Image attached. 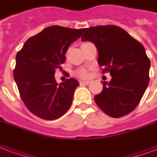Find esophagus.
Wrapping results in <instances>:
<instances>
[{
  "label": "esophagus",
  "instance_id": "esophagus-1",
  "mask_svg": "<svg viewBox=\"0 0 157 157\" xmlns=\"http://www.w3.org/2000/svg\"><path fill=\"white\" fill-rule=\"evenodd\" d=\"M90 82H91L90 81H81V82H80V84H81V85H84V84L86 85V84H89Z\"/></svg>",
  "mask_w": 157,
  "mask_h": 157
}]
</instances>
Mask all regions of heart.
<instances>
[{"mask_svg": "<svg viewBox=\"0 0 157 157\" xmlns=\"http://www.w3.org/2000/svg\"><path fill=\"white\" fill-rule=\"evenodd\" d=\"M75 75H77L78 77L82 79H86L87 77H89V71H87L86 69L82 68V69H79L77 71H75Z\"/></svg>", "mask_w": 157, "mask_h": 157, "instance_id": "b5f03b06", "label": "heart"}]
</instances>
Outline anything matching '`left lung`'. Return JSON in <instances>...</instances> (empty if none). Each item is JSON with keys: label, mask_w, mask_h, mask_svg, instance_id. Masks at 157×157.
I'll return each instance as SVG.
<instances>
[{"label": "left lung", "mask_w": 157, "mask_h": 157, "mask_svg": "<svg viewBox=\"0 0 157 157\" xmlns=\"http://www.w3.org/2000/svg\"><path fill=\"white\" fill-rule=\"evenodd\" d=\"M82 41L90 40L98 52V63L109 72L111 81L101 82L103 91L94 96L97 105L114 118L135 109L150 82L151 62L140 41L116 25H100L84 29Z\"/></svg>", "instance_id": "obj_1"}]
</instances>
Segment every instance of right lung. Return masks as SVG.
<instances>
[{"instance_id": "1", "label": "right lung", "mask_w": 157, "mask_h": 157, "mask_svg": "<svg viewBox=\"0 0 157 157\" xmlns=\"http://www.w3.org/2000/svg\"><path fill=\"white\" fill-rule=\"evenodd\" d=\"M84 29L53 25L25 41L16 56L13 77L22 100L29 111L44 120H56L71 106L79 82L66 79L58 84L54 78L61 70L70 45Z\"/></svg>"}]
</instances>
